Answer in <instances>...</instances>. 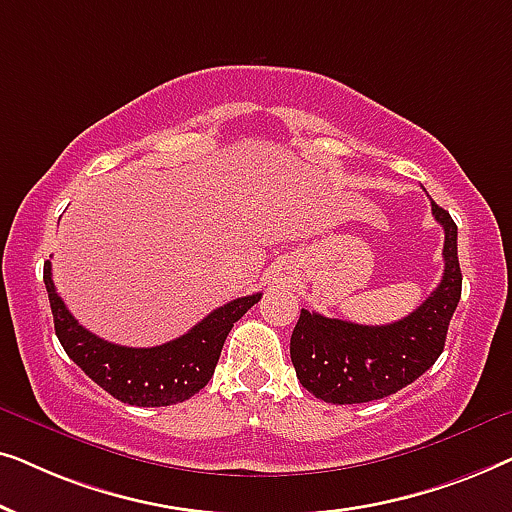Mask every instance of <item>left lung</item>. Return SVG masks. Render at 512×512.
<instances>
[{
  "instance_id": "1",
  "label": "left lung",
  "mask_w": 512,
  "mask_h": 512,
  "mask_svg": "<svg viewBox=\"0 0 512 512\" xmlns=\"http://www.w3.org/2000/svg\"><path fill=\"white\" fill-rule=\"evenodd\" d=\"M445 230V270L436 291L408 317L384 326H363L300 310L291 335V361L303 387L335 405L391 396L429 370L443 354L447 326L461 298L457 223L431 202Z\"/></svg>"
}]
</instances>
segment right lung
Listing matches in <instances>:
<instances>
[{"mask_svg": "<svg viewBox=\"0 0 512 512\" xmlns=\"http://www.w3.org/2000/svg\"><path fill=\"white\" fill-rule=\"evenodd\" d=\"M44 284L51 300L55 335L69 359L118 401L139 408L184 403L212 380L230 328L261 293L230 300L207 314L186 335L158 347H123L97 338L72 317L53 284L51 261L44 263Z\"/></svg>", "mask_w": 512, "mask_h": 512, "instance_id": "obj_1", "label": "right lung"}]
</instances>
